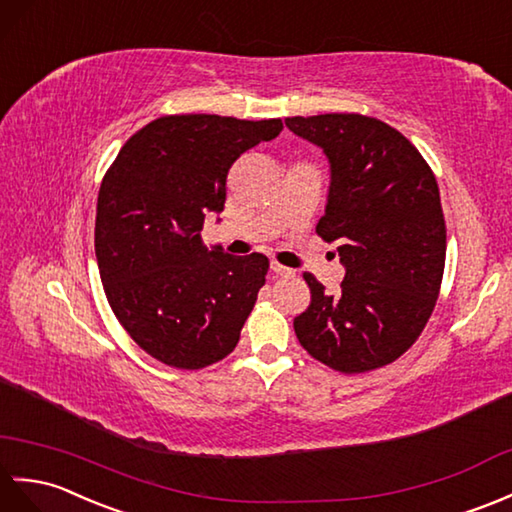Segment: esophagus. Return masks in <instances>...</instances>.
Wrapping results in <instances>:
<instances>
[{"instance_id":"34e87169","label":"esophagus","mask_w":512,"mask_h":512,"mask_svg":"<svg viewBox=\"0 0 512 512\" xmlns=\"http://www.w3.org/2000/svg\"><path fill=\"white\" fill-rule=\"evenodd\" d=\"M271 271H274V274L276 276H293L295 274V271L293 269H289V267H285V265H280V263H276V260H274V263H271Z\"/></svg>"}]
</instances>
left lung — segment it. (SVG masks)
<instances>
[{"label": "left lung", "mask_w": 512, "mask_h": 512, "mask_svg": "<svg viewBox=\"0 0 512 512\" xmlns=\"http://www.w3.org/2000/svg\"><path fill=\"white\" fill-rule=\"evenodd\" d=\"M331 164L315 232L337 243L346 276L335 295L304 274L311 304L293 320L302 348L344 374L399 359L429 320L445 271L447 230L436 177L390 124L359 113L287 118Z\"/></svg>", "instance_id": "1"}]
</instances>
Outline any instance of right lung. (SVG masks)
Returning <instances> with one entry per match:
<instances>
[{"mask_svg": "<svg viewBox=\"0 0 512 512\" xmlns=\"http://www.w3.org/2000/svg\"><path fill=\"white\" fill-rule=\"evenodd\" d=\"M280 131L278 118L164 116L131 135L102 179L94 238L102 287L124 331L166 366L206 368L238 344L269 260L208 249L203 219L223 212L238 157Z\"/></svg>", "mask_w": 512, "mask_h": 512, "instance_id": "obj_1", "label": "right lung"}]
</instances>
